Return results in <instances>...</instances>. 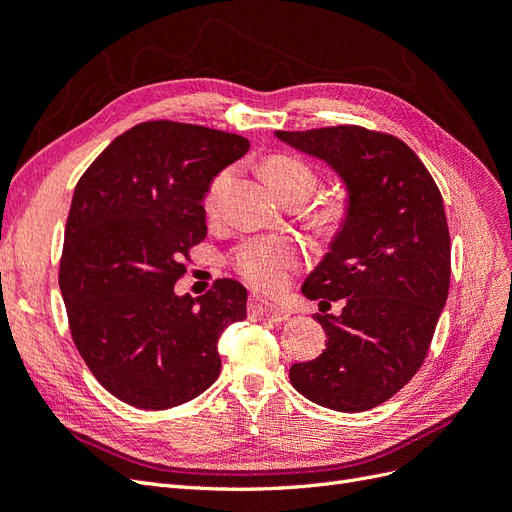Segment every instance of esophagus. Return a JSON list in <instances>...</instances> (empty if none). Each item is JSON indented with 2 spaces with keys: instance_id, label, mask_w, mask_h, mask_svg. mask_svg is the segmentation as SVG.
<instances>
[{
  "instance_id": "obj_1",
  "label": "esophagus",
  "mask_w": 512,
  "mask_h": 512,
  "mask_svg": "<svg viewBox=\"0 0 512 512\" xmlns=\"http://www.w3.org/2000/svg\"><path fill=\"white\" fill-rule=\"evenodd\" d=\"M250 314L254 318H265L271 322H284L290 318V312L280 305V303H273V301H265V299H254L250 301Z\"/></svg>"
}]
</instances>
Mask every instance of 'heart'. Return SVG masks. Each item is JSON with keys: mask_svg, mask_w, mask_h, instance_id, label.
<instances>
[{"mask_svg": "<svg viewBox=\"0 0 512 512\" xmlns=\"http://www.w3.org/2000/svg\"><path fill=\"white\" fill-rule=\"evenodd\" d=\"M271 190L282 200H305L312 196L318 185L316 170L305 160L294 156H271L262 164ZM228 173L215 175L205 194V209L218 207V198L224 190ZM350 215V203L342 196L324 200L309 211V224L324 235H335ZM297 258V245L286 237H258L245 239L230 252V267L235 269L247 284L256 288H275L284 280V273Z\"/></svg>", "mask_w": 512, "mask_h": 512, "instance_id": "1", "label": "heart"}]
</instances>
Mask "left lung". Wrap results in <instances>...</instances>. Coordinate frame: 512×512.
<instances>
[{
	"label": "left lung",
	"mask_w": 512,
	"mask_h": 512,
	"mask_svg": "<svg viewBox=\"0 0 512 512\" xmlns=\"http://www.w3.org/2000/svg\"><path fill=\"white\" fill-rule=\"evenodd\" d=\"M327 162L348 190L350 215L301 292L320 301L327 348L294 363L303 397L337 412L391 399L423 365L451 284V235L442 194L397 136L361 126L275 132ZM344 300L339 317L323 312Z\"/></svg>",
	"instance_id": "1"
}]
</instances>
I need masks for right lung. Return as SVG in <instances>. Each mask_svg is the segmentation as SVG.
Wrapping results in <instances>:
<instances>
[{
    "label": "right lung",
    "mask_w": 512,
    "mask_h": 512,
    "mask_svg": "<svg viewBox=\"0 0 512 512\" xmlns=\"http://www.w3.org/2000/svg\"><path fill=\"white\" fill-rule=\"evenodd\" d=\"M239 134L145 121L117 136L76 183L59 288L91 374L126 404L166 410L218 380V339L245 318L247 290L218 280L175 292L190 247L207 237L211 179L243 158Z\"/></svg>",
    "instance_id": "add662e5"
}]
</instances>
